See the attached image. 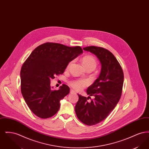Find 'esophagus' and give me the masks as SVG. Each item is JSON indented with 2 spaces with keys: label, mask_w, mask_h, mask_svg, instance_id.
<instances>
[{
  "label": "esophagus",
  "mask_w": 149,
  "mask_h": 149,
  "mask_svg": "<svg viewBox=\"0 0 149 149\" xmlns=\"http://www.w3.org/2000/svg\"><path fill=\"white\" fill-rule=\"evenodd\" d=\"M70 93H75V92L73 89H70Z\"/></svg>",
  "instance_id": "esophagus-1"
}]
</instances>
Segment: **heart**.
I'll use <instances>...</instances> for the list:
<instances>
[{
  "mask_svg": "<svg viewBox=\"0 0 149 149\" xmlns=\"http://www.w3.org/2000/svg\"><path fill=\"white\" fill-rule=\"evenodd\" d=\"M81 63L84 67L85 68H91L95 69L97 67V61L95 58L92 56L88 55L85 56L82 58ZM70 85L72 87L77 90H80L84 88L87 85V82L85 80H74L70 82Z\"/></svg>",
  "mask_w": 149,
  "mask_h": 149,
  "instance_id": "1",
  "label": "heart"
}]
</instances>
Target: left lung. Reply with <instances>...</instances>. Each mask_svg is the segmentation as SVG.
Instances as JSON below:
<instances>
[{"mask_svg": "<svg viewBox=\"0 0 149 149\" xmlns=\"http://www.w3.org/2000/svg\"><path fill=\"white\" fill-rule=\"evenodd\" d=\"M83 50L95 55L101 64L99 77L89 86L86 93L94 96L88 98L78 94L75 107L79 120L86 125L92 126L105 120L120 99L124 75L119 63L113 55L102 47L88 46Z\"/></svg>", "mask_w": 149, "mask_h": 149, "instance_id": "1", "label": "left lung"}]
</instances>
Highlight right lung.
<instances>
[{"label":"right lung","instance_id":"add662e5","mask_svg":"<svg viewBox=\"0 0 149 149\" xmlns=\"http://www.w3.org/2000/svg\"><path fill=\"white\" fill-rule=\"evenodd\" d=\"M82 53L80 46L45 43L37 47L23 64L20 73L22 94L37 117L47 118L57 112L60 101L69 93L70 88L63 84L58 90H52L50 80L55 75L63 74L68 64Z\"/></svg>","mask_w":149,"mask_h":149}]
</instances>
